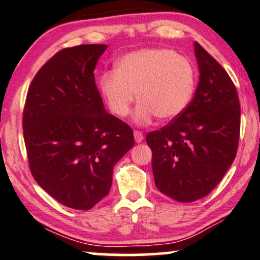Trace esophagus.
Wrapping results in <instances>:
<instances>
[{"label": "esophagus", "instance_id": "1", "mask_svg": "<svg viewBox=\"0 0 260 260\" xmlns=\"http://www.w3.org/2000/svg\"><path fill=\"white\" fill-rule=\"evenodd\" d=\"M134 137H135V141H136L137 143H141L143 141V134L141 133V131H134Z\"/></svg>", "mask_w": 260, "mask_h": 260}]
</instances>
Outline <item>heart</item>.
I'll return each mask as SVG.
<instances>
[{"mask_svg": "<svg viewBox=\"0 0 260 260\" xmlns=\"http://www.w3.org/2000/svg\"><path fill=\"white\" fill-rule=\"evenodd\" d=\"M104 101L114 116L129 114L136 98L134 122L147 124L155 117L172 120L187 109L196 90V72L185 57L170 49H142L118 59L114 72L99 80Z\"/></svg>", "mask_w": 260, "mask_h": 260, "instance_id": "obj_1", "label": "heart"}]
</instances>
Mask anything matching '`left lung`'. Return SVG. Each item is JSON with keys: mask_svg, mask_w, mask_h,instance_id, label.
<instances>
[{"mask_svg": "<svg viewBox=\"0 0 260 260\" xmlns=\"http://www.w3.org/2000/svg\"><path fill=\"white\" fill-rule=\"evenodd\" d=\"M200 82L190 105L146 141L156 187L190 203L220 183L233 164L240 136V103L233 81L214 57L194 43Z\"/></svg>", "mask_w": 260, "mask_h": 260, "instance_id": "1", "label": "left lung"}]
</instances>
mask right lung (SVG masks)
Returning <instances> with one entry per match:
<instances>
[{
	"instance_id": "right-lung-1",
	"label": "right lung",
	"mask_w": 260,
	"mask_h": 260,
	"mask_svg": "<svg viewBox=\"0 0 260 260\" xmlns=\"http://www.w3.org/2000/svg\"><path fill=\"white\" fill-rule=\"evenodd\" d=\"M105 44L60 50L37 73L23 109L31 173L60 204L89 210L107 196L113 167L134 146L131 127L107 113L94 69Z\"/></svg>"
}]
</instances>
